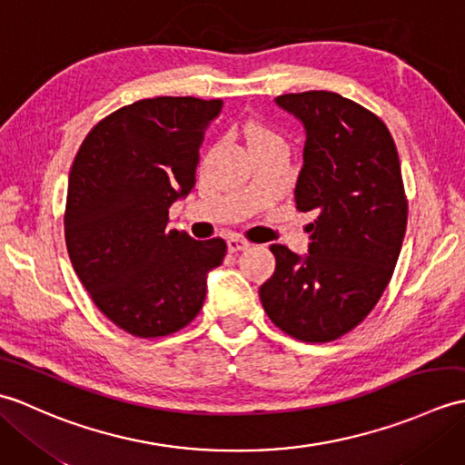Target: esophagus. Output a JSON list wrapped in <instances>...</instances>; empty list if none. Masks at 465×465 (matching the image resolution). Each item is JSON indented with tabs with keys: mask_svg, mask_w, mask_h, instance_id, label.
I'll return each mask as SVG.
<instances>
[{
	"mask_svg": "<svg viewBox=\"0 0 465 465\" xmlns=\"http://www.w3.org/2000/svg\"><path fill=\"white\" fill-rule=\"evenodd\" d=\"M250 248V242L240 238V235H232L230 240H227V252L230 253H235V252H243Z\"/></svg>",
	"mask_w": 465,
	"mask_h": 465,
	"instance_id": "obj_1",
	"label": "esophagus"
}]
</instances>
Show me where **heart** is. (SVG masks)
Wrapping results in <instances>:
<instances>
[{
  "label": "heart",
  "instance_id": "obj_1",
  "mask_svg": "<svg viewBox=\"0 0 465 465\" xmlns=\"http://www.w3.org/2000/svg\"><path fill=\"white\" fill-rule=\"evenodd\" d=\"M243 135H245V143H248L250 152L255 150V147L282 142V137L278 134L268 130V127H263L260 124H245L243 125Z\"/></svg>",
  "mask_w": 465,
  "mask_h": 465
}]
</instances>
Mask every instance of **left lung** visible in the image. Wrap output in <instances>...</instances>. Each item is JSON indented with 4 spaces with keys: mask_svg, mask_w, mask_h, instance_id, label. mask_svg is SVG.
I'll use <instances>...</instances> for the list:
<instances>
[{
    "mask_svg": "<svg viewBox=\"0 0 465 465\" xmlns=\"http://www.w3.org/2000/svg\"><path fill=\"white\" fill-rule=\"evenodd\" d=\"M275 104L303 124L295 207L318 217L305 255L272 245L275 272L260 300L282 331L323 343L368 318L391 280L408 225L400 157L380 117L340 94H285Z\"/></svg>",
    "mask_w": 465,
    "mask_h": 465,
    "instance_id": "obj_1",
    "label": "left lung"
}]
</instances>
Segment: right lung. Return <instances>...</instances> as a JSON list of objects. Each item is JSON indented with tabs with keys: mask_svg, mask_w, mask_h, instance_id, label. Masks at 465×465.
I'll use <instances>...</instances> for the list:
<instances>
[{
	"mask_svg": "<svg viewBox=\"0 0 465 465\" xmlns=\"http://www.w3.org/2000/svg\"><path fill=\"white\" fill-rule=\"evenodd\" d=\"M222 100L153 97L87 134L67 183L65 243L77 278L117 328L160 338L200 313L222 238L170 230V207L193 190L200 145Z\"/></svg>",
	"mask_w": 465,
	"mask_h": 465,
	"instance_id": "obj_1",
	"label": "right lung"
}]
</instances>
